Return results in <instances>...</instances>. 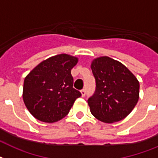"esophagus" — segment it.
Here are the masks:
<instances>
[{
  "instance_id": "1",
  "label": "esophagus",
  "mask_w": 158,
  "mask_h": 158,
  "mask_svg": "<svg viewBox=\"0 0 158 158\" xmlns=\"http://www.w3.org/2000/svg\"><path fill=\"white\" fill-rule=\"evenodd\" d=\"M81 94H82V97H84L86 95V89L85 88H83L81 90Z\"/></svg>"
}]
</instances>
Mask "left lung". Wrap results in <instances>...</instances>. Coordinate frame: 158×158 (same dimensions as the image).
Listing matches in <instances>:
<instances>
[{
    "mask_svg": "<svg viewBox=\"0 0 158 158\" xmlns=\"http://www.w3.org/2000/svg\"><path fill=\"white\" fill-rule=\"evenodd\" d=\"M91 69L96 80L94 94L88 100L92 115L104 123L123 119L139 100L137 79L124 65L109 57L95 59Z\"/></svg>",
    "mask_w": 158,
    "mask_h": 158,
    "instance_id": "left-lung-1",
    "label": "left lung"
}]
</instances>
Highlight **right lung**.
I'll return each instance as SVG.
<instances>
[{"instance_id": "add662e5", "label": "right lung", "mask_w": 158, "mask_h": 158, "mask_svg": "<svg viewBox=\"0 0 158 158\" xmlns=\"http://www.w3.org/2000/svg\"><path fill=\"white\" fill-rule=\"evenodd\" d=\"M78 58L67 54L49 57L33 69L24 79L23 101L29 112L44 123L66 117L81 92L73 88L71 69Z\"/></svg>"}]
</instances>
